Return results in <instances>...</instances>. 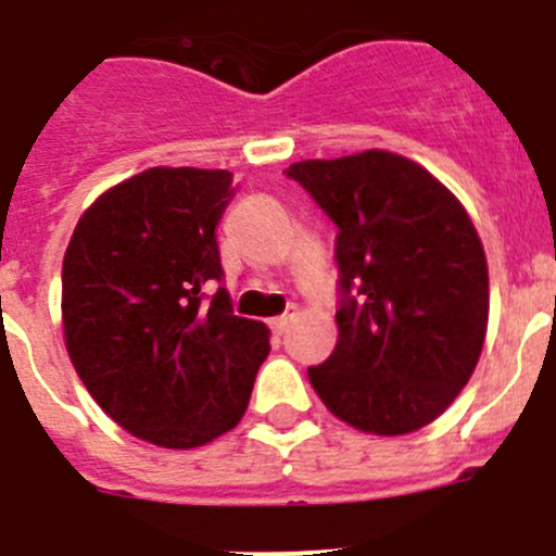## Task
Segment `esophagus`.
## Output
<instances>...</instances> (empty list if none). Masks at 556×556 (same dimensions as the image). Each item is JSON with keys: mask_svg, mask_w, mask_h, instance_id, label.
<instances>
[{"mask_svg": "<svg viewBox=\"0 0 556 556\" xmlns=\"http://www.w3.org/2000/svg\"><path fill=\"white\" fill-rule=\"evenodd\" d=\"M292 319H294V312H287L281 314V317L269 319V328H273L278 336H283L289 330V325H292Z\"/></svg>", "mask_w": 556, "mask_h": 556, "instance_id": "1", "label": "esophagus"}]
</instances>
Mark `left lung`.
<instances>
[{"label":"left lung","mask_w":556,"mask_h":556,"mask_svg":"<svg viewBox=\"0 0 556 556\" xmlns=\"http://www.w3.org/2000/svg\"><path fill=\"white\" fill-rule=\"evenodd\" d=\"M336 223L339 341L308 369L333 416L375 435L421 430L455 402L488 330V262L463 203L391 151L287 170Z\"/></svg>","instance_id":"obj_1"}]
</instances>
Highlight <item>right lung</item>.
Here are the masks:
<instances>
[{"instance_id": "obj_1", "label": "right lung", "mask_w": 556, "mask_h": 556, "mask_svg": "<svg viewBox=\"0 0 556 556\" xmlns=\"http://www.w3.org/2000/svg\"><path fill=\"white\" fill-rule=\"evenodd\" d=\"M228 170L149 167L79 217L63 258L71 364L112 421L149 444L195 450L233 430L269 353V330L233 317L217 223Z\"/></svg>"}]
</instances>
